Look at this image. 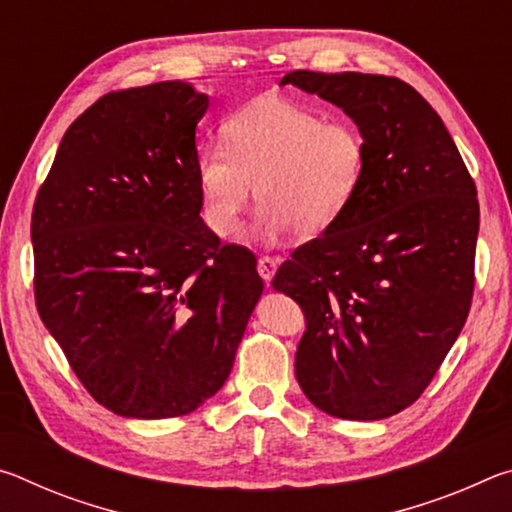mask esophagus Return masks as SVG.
<instances>
[{
	"mask_svg": "<svg viewBox=\"0 0 512 512\" xmlns=\"http://www.w3.org/2000/svg\"><path fill=\"white\" fill-rule=\"evenodd\" d=\"M257 271H259V275H262L264 282H271L275 271H277V262L273 257H259L257 259Z\"/></svg>",
	"mask_w": 512,
	"mask_h": 512,
	"instance_id": "obj_1",
	"label": "esophagus"
}]
</instances>
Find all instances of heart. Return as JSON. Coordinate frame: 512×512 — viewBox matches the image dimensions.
Masks as SVG:
<instances>
[{
	"label": "heart",
	"instance_id": "obj_1",
	"mask_svg": "<svg viewBox=\"0 0 512 512\" xmlns=\"http://www.w3.org/2000/svg\"><path fill=\"white\" fill-rule=\"evenodd\" d=\"M223 144L198 155L203 216L221 239H235L255 198L259 232L289 228L316 237L348 212L366 176L368 149L357 126L289 101H255L223 124Z\"/></svg>",
	"mask_w": 512,
	"mask_h": 512
}]
</instances>
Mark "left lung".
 <instances>
[{
	"mask_svg": "<svg viewBox=\"0 0 512 512\" xmlns=\"http://www.w3.org/2000/svg\"><path fill=\"white\" fill-rule=\"evenodd\" d=\"M366 140L357 198L273 277L305 311L296 379L334 418L384 420L431 384L470 314L479 201L443 119L395 76L291 72Z\"/></svg>",
	"mask_w": 512,
	"mask_h": 512,
	"instance_id": "left-lung-1",
	"label": "left lung"
}]
</instances>
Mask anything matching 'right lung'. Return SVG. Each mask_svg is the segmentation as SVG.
I'll return each mask as SVG.
<instances>
[{"mask_svg":"<svg viewBox=\"0 0 512 512\" xmlns=\"http://www.w3.org/2000/svg\"><path fill=\"white\" fill-rule=\"evenodd\" d=\"M183 81L103 94L67 128L36 196V307L88 393L124 418L196 411L228 379L264 291L257 257L201 219Z\"/></svg>","mask_w":512,"mask_h":512,"instance_id":"1","label":"right lung"}]
</instances>
